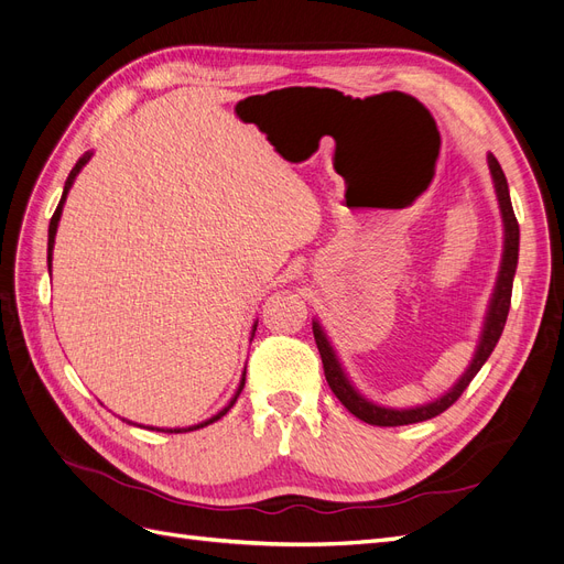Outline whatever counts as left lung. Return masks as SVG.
Masks as SVG:
<instances>
[{"mask_svg": "<svg viewBox=\"0 0 564 564\" xmlns=\"http://www.w3.org/2000/svg\"><path fill=\"white\" fill-rule=\"evenodd\" d=\"M487 162H489V172H491V178H494V187H497L501 218H503V259H501L499 280H497V286H494V296H491L489 311H487V317H485V329H482V336H480V344H477V350H475L470 367L466 369L464 377H460L454 383V388L449 392H445V395L437 398L435 402L412 406V409H390V406H381V404L369 402L348 381L346 371H344V367H340L327 334H324L322 327H319V322H313L315 344H317V350H319V357H322L324 377H327L329 388L334 390V395L340 400V404H344L350 414H355L357 419L369 423V425H406V423L429 421V419L442 414L445 409H449L460 398V392L468 388V383L475 379V373L482 369V365L487 362V357L499 344L501 332L506 327V317H508V311H510V294H513V278H516L518 251H520V226H518V218L513 214V204H510L508 181H506V174H503L499 160L489 152Z\"/></svg>", "mask_w": 564, "mask_h": 564, "instance_id": "obj_1", "label": "left lung"}]
</instances>
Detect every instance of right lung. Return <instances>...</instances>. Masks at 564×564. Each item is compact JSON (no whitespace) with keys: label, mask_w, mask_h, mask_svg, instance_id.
Returning <instances> with one entry per match:
<instances>
[{"label":"right lung","mask_w":564,"mask_h":564,"mask_svg":"<svg viewBox=\"0 0 564 564\" xmlns=\"http://www.w3.org/2000/svg\"><path fill=\"white\" fill-rule=\"evenodd\" d=\"M91 155H94V152H84V155L77 160V164L73 166L70 176H67V181H65V187H63V197H61V202H58V207H56L54 216H51V224H48V249H46V263H48V270H51V251H54L56 228H58V220H61V214H63V204H65V197H67V193H70V187H73V183H75V176L82 172V166L91 160ZM253 332H256V322H253ZM251 338H253V334H251ZM245 377H247V369H245V373H242V381H240V388H237V392H235V398L230 400V404H228V406L220 409V412H218L216 416H212V419H207V421H202V423H197V425H191V429H166V433H187V431H197V429H204V425H209V423L218 421L220 416H226V414L230 412V406L237 402V398H240V392H242V388H245ZM124 421H127V419H124ZM127 423H131V421H127ZM152 431H155V429H152ZM158 431H164V429H158Z\"/></svg>","instance_id":"obj_1"}]
</instances>
